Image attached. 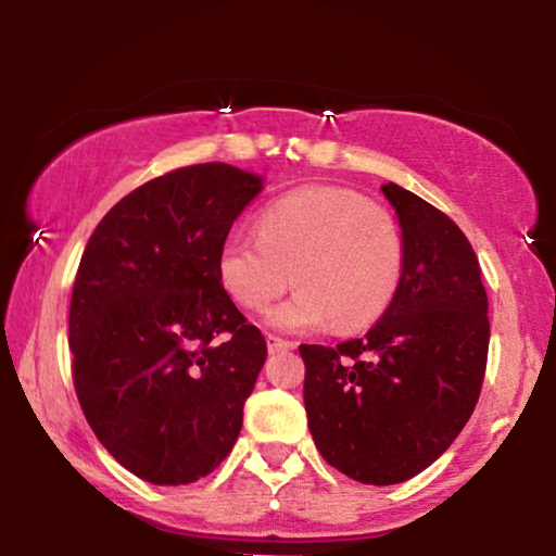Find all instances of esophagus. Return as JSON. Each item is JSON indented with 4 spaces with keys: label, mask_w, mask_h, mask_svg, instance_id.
Wrapping results in <instances>:
<instances>
[{
    "label": "esophagus",
    "mask_w": 556,
    "mask_h": 556,
    "mask_svg": "<svg viewBox=\"0 0 556 556\" xmlns=\"http://www.w3.org/2000/svg\"><path fill=\"white\" fill-rule=\"evenodd\" d=\"M265 341H268V352L270 354H286V352H291V349H295L293 341L273 337V333H268V337H265Z\"/></svg>",
    "instance_id": "obj_1"
}]
</instances>
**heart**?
<instances>
[{
  "label": "heart",
  "mask_w": 556,
  "mask_h": 556,
  "mask_svg": "<svg viewBox=\"0 0 556 556\" xmlns=\"http://www.w3.org/2000/svg\"><path fill=\"white\" fill-rule=\"evenodd\" d=\"M402 270L397 219L359 192L326 185L273 200L257 217V238L230 232L217 257L223 288L248 311L268 308L291 280L299 286L268 314L280 331L367 329L390 308Z\"/></svg>",
  "instance_id": "b5f03b06"
}]
</instances>
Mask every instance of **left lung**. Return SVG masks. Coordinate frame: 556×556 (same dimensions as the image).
Returning <instances> with one entry per match:
<instances>
[{
  "label": "left lung",
  "instance_id": "1",
  "mask_svg": "<svg viewBox=\"0 0 556 556\" xmlns=\"http://www.w3.org/2000/svg\"><path fill=\"white\" fill-rule=\"evenodd\" d=\"M405 240V270L367 337L301 344L303 405L324 460L359 483L392 485L443 455L481 394L489 299L451 217L400 185L382 187Z\"/></svg>",
  "mask_w": 556,
  "mask_h": 556
}]
</instances>
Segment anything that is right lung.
Masks as SVG:
<instances>
[{"instance_id":"right-lung-1","label":"right lung","mask_w":556,"mask_h":556,"mask_svg":"<svg viewBox=\"0 0 556 556\" xmlns=\"http://www.w3.org/2000/svg\"><path fill=\"white\" fill-rule=\"evenodd\" d=\"M263 177L210 162L126 194L90 235L71 301L73 382L105 451L156 485L232 451L265 356L217 273Z\"/></svg>"}]
</instances>
